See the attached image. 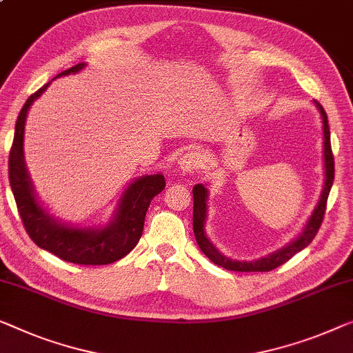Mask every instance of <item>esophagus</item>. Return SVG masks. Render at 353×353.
I'll use <instances>...</instances> for the list:
<instances>
[{
	"mask_svg": "<svg viewBox=\"0 0 353 353\" xmlns=\"http://www.w3.org/2000/svg\"><path fill=\"white\" fill-rule=\"evenodd\" d=\"M179 168L183 172H194L199 170V166H201V159H199V155L196 152H187V154H183L181 159H179Z\"/></svg>",
	"mask_w": 353,
	"mask_h": 353,
	"instance_id": "34e87169",
	"label": "esophagus"
}]
</instances>
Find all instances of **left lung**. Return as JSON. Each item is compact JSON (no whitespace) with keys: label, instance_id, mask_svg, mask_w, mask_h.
<instances>
[{"label":"left lung","instance_id":"8db88e82","mask_svg":"<svg viewBox=\"0 0 353 353\" xmlns=\"http://www.w3.org/2000/svg\"><path fill=\"white\" fill-rule=\"evenodd\" d=\"M315 106L320 110V115H322V123H323V160H325V183L323 190L320 194V199L315 206L311 219L307 220L306 227H304L303 233L298 236L296 239L292 241L290 244L283 247V249H279L272 252L268 256H263L260 260L255 261H238V260H230L227 256L220 254V252L215 249V245L210 243L206 238V231H204V223H206L208 217V188L203 185V183H196L193 187V233L194 238H196V243L199 249L208 259L215 263V265L225 268V270L230 271H241V272H266L271 270H276L277 266L283 265V263L292 259L294 254H298L299 250H303L304 247H307L312 243L315 234L319 233L320 225L323 222L325 210H327V199L331 190V185H333L334 181V159L333 152H331V141H330V126H328V117L322 104L319 101H314Z\"/></svg>","mask_w":353,"mask_h":353}]
</instances>
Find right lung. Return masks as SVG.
Masks as SVG:
<instances>
[{
    "label": "right lung",
    "mask_w": 353,
    "mask_h": 353,
    "mask_svg": "<svg viewBox=\"0 0 353 353\" xmlns=\"http://www.w3.org/2000/svg\"><path fill=\"white\" fill-rule=\"evenodd\" d=\"M85 63L60 72L57 77L79 72ZM50 82L31 94L20 110L12 147L9 152V183L26 233L36 245L59 259L77 265H109L128 255L143 236L145 212L150 201L165 188L163 174H150L130 183L120 199L114 219L103 228H77L55 220L42 209L31 185L23 160V131L26 114Z\"/></svg>",
    "instance_id": "obj_1"
}]
</instances>
